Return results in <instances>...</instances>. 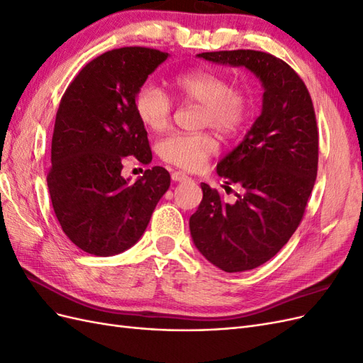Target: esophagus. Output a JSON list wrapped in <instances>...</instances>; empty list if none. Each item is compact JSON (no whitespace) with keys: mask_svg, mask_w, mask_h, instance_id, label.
Instances as JSON below:
<instances>
[{"mask_svg":"<svg viewBox=\"0 0 363 363\" xmlns=\"http://www.w3.org/2000/svg\"><path fill=\"white\" fill-rule=\"evenodd\" d=\"M171 177H172L174 182H186V180H189L188 175H186V174L182 172V171H174Z\"/></svg>","mask_w":363,"mask_h":363,"instance_id":"esophagus-1","label":"esophagus"}]
</instances>
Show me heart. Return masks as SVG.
<instances>
[{"label":"heart","instance_id":"1","mask_svg":"<svg viewBox=\"0 0 363 363\" xmlns=\"http://www.w3.org/2000/svg\"><path fill=\"white\" fill-rule=\"evenodd\" d=\"M174 92L183 101L199 103L203 107L201 124L212 127L221 135H235L242 130L251 115L250 96L240 89L230 87L227 77L206 69L180 72L171 80ZM135 111L147 128L163 131L169 125L172 103L155 83L139 87L135 98ZM218 150L211 135L174 133L159 145L160 157L175 167L199 171Z\"/></svg>","mask_w":363,"mask_h":363}]
</instances>
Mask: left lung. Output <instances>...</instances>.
Listing matches in <instances>:
<instances>
[{
    "instance_id": "1",
    "label": "left lung",
    "mask_w": 363,
    "mask_h": 363,
    "mask_svg": "<svg viewBox=\"0 0 363 363\" xmlns=\"http://www.w3.org/2000/svg\"><path fill=\"white\" fill-rule=\"evenodd\" d=\"M207 62L245 68L260 82L262 111L242 142L216 164L242 194L224 203L201 183L189 219L194 245L225 272L255 269L283 248L298 227L318 169V128L306 84L288 63L255 50L201 52Z\"/></svg>"
}]
</instances>
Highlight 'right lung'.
<instances>
[{
	"label": "right lung",
	"instance_id": "right-lung-1",
	"mask_svg": "<svg viewBox=\"0 0 363 363\" xmlns=\"http://www.w3.org/2000/svg\"><path fill=\"white\" fill-rule=\"evenodd\" d=\"M168 57L144 47L107 51L86 65L60 101L48 191L65 235L89 255L108 257L133 247L171 184L162 167L135 183L121 175L124 157L152 159L135 98Z\"/></svg>",
	"mask_w": 363,
	"mask_h": 363
}]
</instances>
